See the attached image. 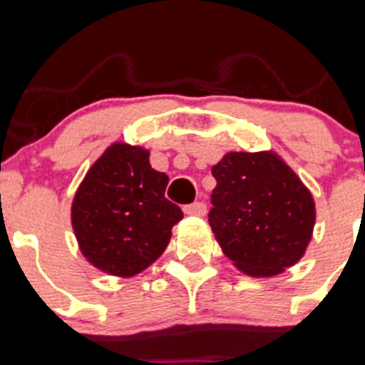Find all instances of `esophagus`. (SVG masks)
I'll return each instance as SVG.
<instances>
[{
	"label": "esophagus",
	"instance_id": "1",
	"mask_svg": "<svg viewBox=\"0 0 365 365\" xmlns=\"http://www.w3.org/2000/svg\"><path fill=\"white\" fill-rule=\"evenodd\" d=\"M182 210H185V214L188 215H205L206 205L205 202H192V205H186Z\"/></svg>",
	"mask_w": 365,
	"mask_h": 365
}]
</instances>
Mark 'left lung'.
<instances>
[{"label": "left lung", "mask_w": 365, "mask_h": 365, "mask_svg": "<svg viewBox=\"0 0 365 365\" xmlns=\"http://www.w3.org/2000/svg\"><path fill=\"white\" fill-rule=\"evenodd\" d=\"M217 186L208 214L222 252L248 276L296 265L312 237L314 199L274 151H232L212 168Z\"/></svg>", "instance_id": "left-lung-1"}]
</instances>
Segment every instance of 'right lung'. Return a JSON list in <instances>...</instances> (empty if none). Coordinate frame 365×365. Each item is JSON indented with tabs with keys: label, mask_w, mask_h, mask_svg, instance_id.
<instances>
[{
	"label": "right lung",
	"mask_w": 365,
	"mask_h": 365,
	"mask_svg": "<svg viewBox=\"0 0 365 365\" xmlns=\"http://www.w3.org/2000/svg\"><path fill=\"white\" fill-rule=\"evenodd\" d=\"M168 175L153 170L150 151L115 143L89 168L74 193L71 222L93 267L131 278L166 250L182 212L164 197Z\"/></svg>",
	"instance_id": "1"
}]
</instances>
